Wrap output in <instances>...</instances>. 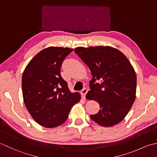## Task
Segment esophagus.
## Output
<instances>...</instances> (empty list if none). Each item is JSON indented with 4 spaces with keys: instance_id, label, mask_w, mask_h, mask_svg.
<instances>
[{
    "instance_id": "esophagus-1",
    "label": "esophagus",
    "mask_w": 157,
    "mask_h": 157,
    "mask_svg": "<svg viewBox=\"0 0 157 157\" xmlns=\"http://www.w3.org/2000/svg\"><path fill=\"white\" fill-rule=\"evenodd\" d=\"M87 92H88V89H82V90L81 91V95H82V97L83 98H85V95H86V94H87Z\"/></svg>"
}]
</instances>
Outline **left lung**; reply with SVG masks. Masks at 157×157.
<instances>
[{"mask_svg":"<svg viewBox=\"0 0 157 157\" xmlns=\"http://www.w3.org/2000/svg\"><path fill=\"white\" fill-rule=\"evenodd\" d=\"M75 52L93 76L86 98L100 104V110L91 115V119L105 127L119 123L136 99L137 78L133 67L122 52L112 47H79Z\"/></svg>","mask_w":157,"mask_h":157,"instance_id":"8db88e82","label":"left lung"}]
</instances>
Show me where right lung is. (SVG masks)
Returning a JSON list of instances; mask_svg holds the SVG:
<instances>
[{
  "mask_svg": "<svg viewBox=\"0 0 157 157\" xmlns=\"http://www.w3.org/2000/svg\"><path fill=\"white\" fill-rule=\"evenodd\" d=\"M73 49L49 47L37 53L25 67L21 85L24 101L31 117L40 125L56 127L68 119L69 112L81 100L72 93L60 75L63 59Z\"/></svg>",
  "mask_w": 157,
  "mask_h": 157,
  "instance_id": "1",
  "label": "right lung"
}]
</instances>
